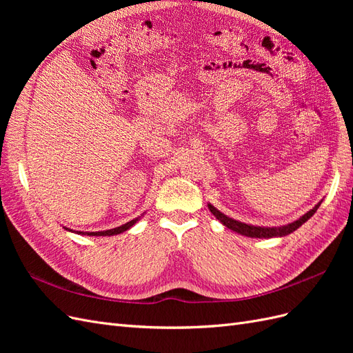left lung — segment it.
Segmentation results:
<instances>
[{"label": "left lung", "mask_w": 353, "mask_h": 353, "mask_svg": "<svg viewBox=\"0 0 353 353\" xmlns=\"http://www.w3.org/2000/svg\"><path fill=\"white\" fill-rule=\"evenodd\" d=\"M321 201L316 203V205L311 210L306 212L303 216L293 221L292 223H287V225H281V227H258V225H250V223H244V222H240L237 219H232V218L227 216L225 213H222L221 210H218L215 206L210 205V203H208V208L213 213V216H215L222 223V225H225L227 228L236 231L237 234H241V236L250 237V239H272V237L288 236V234L296 231L299 227H302L303 223L318 210L319 205H321Z\"/></svg>", "instance_id": "left-lung-1"}]
</instances>
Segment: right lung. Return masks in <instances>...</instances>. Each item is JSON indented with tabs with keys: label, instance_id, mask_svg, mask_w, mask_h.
Segmentation results:
<instances>
[{
	"label": "right lung",
	"instance_id": "right-lung-1",
	"mask_svg": "<svg viewBox=\"0 0 353 353\" xmlns=\"http://www.w3.org/2000/svg\"><path fill=\"white\" fill-rule=\"evenodd\" d=\"M143 216V215H141ZM141 216H138V218H135V219H132V221H130V222H126V223H123V225H121V227H116V228H112V230H105V231H95V232H83V231H77V234H82V236H94V237H101V236H104V237H110V236H116V234H121V232H125V231H128L130 228H132L135 223L141 219ZM65 230H68V231H72L70 228H66V227H63ZM73 232V231H72Z\"/></svg>",
	"mask_w": 353,
	"mask_h": 353
}]
</instances>
